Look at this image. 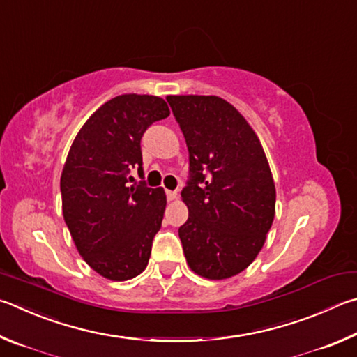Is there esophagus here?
<instances>
[{"mask_svg": "<svg viewBox=\"0 0 357 357\" xmlns=\"http://www.w3.org/2000/svg\"><path fill=\"white\" fill-rule=\"evenodd\" d=\"M166 196H167V201H175V199H177V191L166 190Z\"/></svg>", "mask_w": 357, "mask_h": 357, "instance_id": "1", "label": "esophagus"}]
</instances>
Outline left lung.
Returning a JSON list of instances; mask_svg holds the SVG:
<instances>
[{"instance_id":"8db88e82","label":"left lung","mask_w":357,"mask_h":357,"mask_svg":"<svg viewBox=\"0 0 357 357\" xmlns=\"http://www.w3.org/2000/svg\"><path fill=\"white\" fill-rule=\"evenodd\" d=\"M190 152L182 190L188 221L178 229L186 261L221 280L252 264L276 211L264 147L235 106L216 96H167Z\"/></svg>"}]
</instances>
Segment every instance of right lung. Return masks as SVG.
Here are the masks:
<instances>
[{
    "mask_svg": "<svg viewBox=\"0 0 357 357\" xmlns=\"http://www.w3.org/2000/svg\"><path fill=\"white\" fill-rule=\"evenodd\" d=\"M171 111L156 96L123 93L100 106L78 131L61 174L62 215L84 261L109 280H128L149 264L166 208L162 188L128 186L142 172L141 137Z\"/></svg>",
    "mask_w": 357,
    "mask_h": 357,
    "instance_id": "obj_1",
    "label": "right lung"
}]
</instances>
